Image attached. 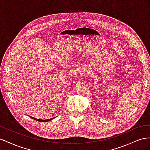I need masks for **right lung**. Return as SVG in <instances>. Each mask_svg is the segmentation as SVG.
<instances>
[{"label":"right lung","instance_id":"add662e5","mask_svg":"<svg viewBox=\"0 0 150 150\" xmlns=\"http://www.w3.org/2000/svg\"><path fill=\"white\" fill-rule=\"evenodd\" d=\"M29 117H30L31 118H33V119H34V120H36V121H40V122H46V121H49L51 120H52V119L54 118V117H53V118H51V119H49V120H39V119L34 118V117H31V116H29Z\"/></svg>","mask_w":150,"mask_h":150}]
</instances>
